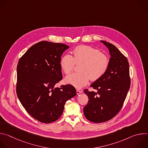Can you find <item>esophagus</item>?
Returning a JSON list of instances; mask_svg holds the SVG:
<instances>
[{"label":"esophagus","instance_id":"34e87169","mask_svg":"<svg viewBox=\"0 0 148 148\" xmlns=\"http://www.w3.org/2000/svg\"><path fill=\"white\" fill-rule=\"evenodd\" d=\"M82 91H80V90H77V95H79V94L82 93Z\"/></svg>","mask_w":148,"mask_h":148}]
</instances>
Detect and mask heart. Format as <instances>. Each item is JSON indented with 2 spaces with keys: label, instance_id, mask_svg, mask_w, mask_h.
<instances>
[{
  "label": "heart",
  "instance_id": "1",
  "mask_svg": "<svg viewBox=\"0 0 148 148\" xmlns=\"http://www.w3.org/2000/svg\"><path fill=\"white\" fill-rule=\"evenodd\" d=\"M73 56L66 54L60 60L62 70L66 74L74 70L75 63H80L78 73H73L65 78L66 83L77 88H81L88 83L90 79L95 81L106 72L109 60L104 53L87 45L77 46L72 51Z\"/></svg>",
  "mask_w": 148,
  "mask_h": 148
}]
</instances>
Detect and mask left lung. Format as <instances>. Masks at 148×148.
Returning <instances> with one entry per match:
<instances>
[{"label":"left lung","instance_id":"1","mask_svg":"<svg viewBox=\"0 0 148 148\" xmlns=\"http://www.w3.org/2000/svg\"><path fill=\"white\" fill-rule=\"evenodd\" d=\"M100 41L109 50V64L104 74L91 85L97 92L84 91L89 99L84 108V114L95 123L107 121L119 112L131 85L127 58L114 45Z\"/></svg>","mask_w":148,"mask_h":148}]
</instances>
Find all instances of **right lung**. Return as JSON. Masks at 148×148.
I'll use <instances>...</instances> for the list:
<instances>
[{
	"label": "right lung",
	"mask_w": 148,
	"mask_h": 148,
	"mask_svg": "<svg viewBox=\"0 0 148 148\" xmlns=\"http://www.w3.org/2000/svg\"><path fill=\"white\" fill-rule=\"evenodd\" d=\"M69 47L61 43L40 41L32 46L18 62V98L26 111L41 122L57 120L66 101L77 94L70 84L55 87L62 78L61 57Z\"/></svg>",
	"instance_id": "add662e5"
}]
</instances>
